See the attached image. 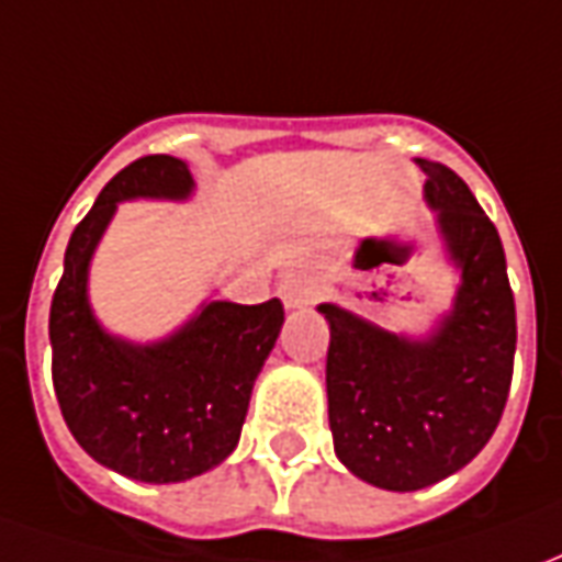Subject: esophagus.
Returning a JSON list of instances; mask_svg holds the SVG:
<instances>
[{
	"label": "esophagus",
	"mask_w": 562,
	"mask_h": 562,
	"mask_svg": "<svg viewBox=\"0 0 562 562\" xmlns=\"http://www.w3.org/2000/svg\"><path fill=\"white\" fill-rule=\"evenodd\" d=\"M280 294L285 306H306L313 301V282L301 273H289V277H282Z\"/></svg>",
	"instance_id": "obj_1"
}]
</instances>
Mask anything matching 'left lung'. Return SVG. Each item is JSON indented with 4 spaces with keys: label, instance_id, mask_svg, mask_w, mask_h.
<instances>
[{
    "label": "left lung",
    "instance_id": "left-lung-1",
    "mask_svg": "<svg viewBox=\"0 0 562 562\" xmlns=\"http://www.w3.org/2000/svg\"><path fill=\"white\" fill-rule=\"evenodd\" d=\"M460 265L454 310L430 340H406L340 306L330 325L328 418L334 451L364 482L418 491L467 467L503 418L515 370V297L496 225L458 173L418 159Z\"/></svg>",
    "mask_w": 562,
    "mask_h": 562
}]
</instances>
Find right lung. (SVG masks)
Listing matches in <instances>:
<instances>
[{
    "label": "right lung",
    "mask_w": 562,
    "mask_h": 562,
    "mask_svg": "<svg viewBox=\"0 0 562 562\" xmlns=\"http://www.w3.org/2000/svg\"><path fill=\"white\" fill-rule=\"evenodd\" d=\"M192 173L173 156H140L71 232L50 301L54 391L68 430L108 470L168 484L213 470L240 439L258 370L280 337V297L213 301L156 346L108 337L87 304L92 249L126 198H186Z\"/></svg>",
    "instance_id": "obj_1"
}]
</instances>
